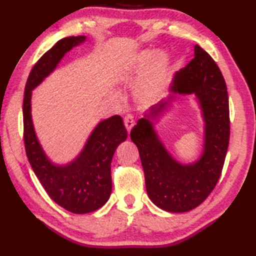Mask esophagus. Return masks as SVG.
Instances as JSON below:
<instances>
[{"label": "esophagus", "instance_id": "34e87169", "mask_svg": "<svg viewBox=\"0 0 256 256\" xmlns=\"http://www.w3.org/2000/svg\"><path fill=\"white\" fill-rule=\"evenodd\" d=\"M124 125H125V128H126L128 132V133L131 132L132 128L135 125V121H134V118L132 114H128V116L124 118Z\"/></svg>", "mask_w": 256, "mask_h": 256}]
</instances>
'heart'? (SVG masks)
I'll list each match as a JSON object with an SVG mask.
<instances>
[{
  "instance_id": "obj_1",
  "label": "heart",
  "mask_w": 256,
  "mask_h": 256,
  "mask_svg": "<svg viewBox=\"0 0 256 256\" xmlns=\"http://www.w3.org/2000/svg\"><path fill=\"white\" fill-rule=\"evenodd\" d=\"M156 58L155 52H144L138 62L136 66V72L138 74H143L146 69H148L152 62H154ZM165 72H166V59L164 56H160L157 58L156 62L154 64L153 68H152L150 72L146 77L144 84L140 88V94L148 100H153L155 98L158 96L165 86Z\"/></svg>"
}]
</instances>
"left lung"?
Listing matches in <instances>:
<instances>
[{"mask_svg":"<svg viewBox=\"0 0 256 256\" xmlns=\"http://www.w3.org/2000/svg\"><path fill=\"white\" fill-rule=\"evenodd\" d=\"M174 94H194L202 108L204 150L192 165H182L168 154L153 130L150 118L165 108L162 102L150 108L132 128L138 146L150 199L168 212H186L208 198L221 176L229 146L230 112L226 84L218 64L199 45L194 57L174 77Z\"/></svg>","mask_w":256,"mask_h":256,"instance_id":"8db88e82","label":"left lung"}]
</instances>
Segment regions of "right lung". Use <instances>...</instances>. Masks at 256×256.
<instances>
[{
	"label": "right lung",
	"instance_id": "1",
	"mask_svg": "<svg viewBox=\"0 0 256 256\" xmlns=\"http://www.w3.org/2000/svg\"><path fill=\"white\" fill-rule=\"evenodd\" d=\"M86 40V36H70L58 40L30 70L23 100L24 144L27 158L38 180L57 204L72 214H89L104 204L111 194V160L128 132L122 118L114 116L99 123L84 150L66 166L52 165L38 143L32 122V90L46 78L64 54Z\"/></svg>",
	"mask_w": 256,
	"mask_h": 256
}]
</instances>
